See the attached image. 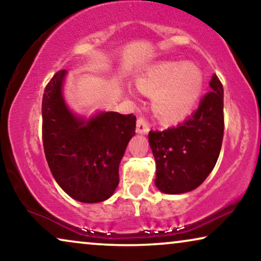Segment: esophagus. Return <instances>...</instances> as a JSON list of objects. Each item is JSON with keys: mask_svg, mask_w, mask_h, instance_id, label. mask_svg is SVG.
<instances>
[{"mask_svg": "<svg viewBox=\"0 0 261 261\" xmlns=\"http://www.w3.org/2000/svg\"><path fill=\"white\" fill-rule=\"evenodd\" d=\"M149 130V124L144 117H139L137 121V133L147 134Z\"/></svg>", "mask_w": 261, "mask_h": 261, "instance_id": "34e87169", "label": "esophagus"}]
</instances>
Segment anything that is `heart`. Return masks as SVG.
I'll return each mask as SVG.
<instances>
[{
    "label": "heart",
    "mask_w": 261,
    "mask_h": 261,
    "mask_svg": "<svg viewBox=\"0 0 261 261\" xmlns=\"http://www.w3.org/2000/svg\"><path fill=\"white\" fill-rule=\"evenodd\" d=\"M137 88L152 96L154 115L163 121L179 120L194 109L203 91V73L197 65L160 62L149 66L135 81Z\"/></svg>",
    "instance_id": "1"
}]
</instances>
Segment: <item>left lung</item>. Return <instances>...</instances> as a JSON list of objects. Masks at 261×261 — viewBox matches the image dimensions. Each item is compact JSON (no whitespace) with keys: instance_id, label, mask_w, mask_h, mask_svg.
I'll return each mask as SVG.
<instances>
[{"instance_id":"left-lung-1","label":"left lung","mask_w":261,"mask_h":261,"mask_svg":"<svg viewBox=\"0 0 261 261\" xmlns=\"http://www.w3.org/2000/svg\"><path fill=\"white\" fill-rule=\"evenodd\" d=\"M210 91L196 112L176 127L151 130L148 141L155 159V185L165 194L198 188L219 159L223 140V87L214 74Z\"/></svg>"}]
</instances>
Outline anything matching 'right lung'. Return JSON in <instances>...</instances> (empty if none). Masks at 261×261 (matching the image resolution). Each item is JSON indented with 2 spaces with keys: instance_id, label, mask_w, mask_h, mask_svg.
<instances>
[{
  "instance_id": "add662e5",
  "label": "right lung",
  "mask_w": 261,
  "mask_h": 261,
  "mask_svg": "<svg viewBox=\"0 0 261 261\" xmlns=\"http://www.w3.org/2000/svg\"><path fill=\"white\" fill-rule=\"evenodd\" d=\"M66 70L46 85L42 97V142L48 167L59 187L76 201L108 199L119 185V165L135 134L137 117L115 112L85 120L74 116L63 98Z\"/></svg>"
}]
</instances>
